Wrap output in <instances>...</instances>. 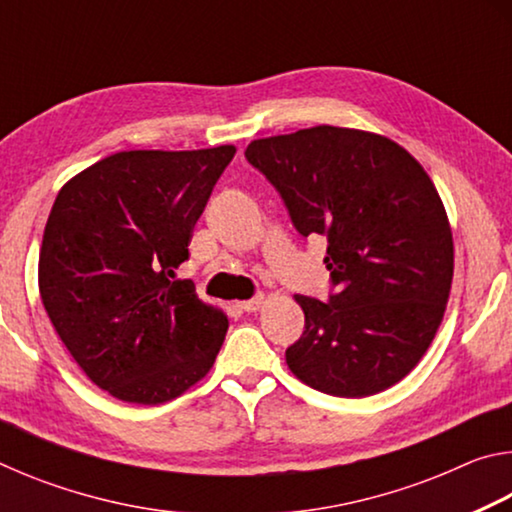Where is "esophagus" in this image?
Here are the masks:
<instances>
[{
	"instance_id": "obj_1",
	"label": "esophagus",
	"mask_w": 512,
	"mask_h": 512,
	"mask_svg": "<svg viewBox=\"0 0 512 512\" xmlns=\"http://www.w3.org/2000/svg\"><path fill=\"white\" fill-rule=\"evenodd\" d=\"M262 305H264V296H262V293H259V296H255V298L239 302V309H244V311H248V314H250V311H257Z\"/></svg>"
}]
</instances>
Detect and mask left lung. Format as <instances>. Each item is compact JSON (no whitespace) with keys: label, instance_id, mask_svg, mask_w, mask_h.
<instances>
[{"label":"left lung","instance_id":"1","mask_svg":"<svg viewBox=\"0 0 512 512\" xmlns=\"http://www.w3.org/2000/svg\"><path fill=\"white\" fill-rule=\"evenodd\" d=\"M300 237L327 239V300L296 296L305 329L293 375L320 393L366 397L409 375L438 332L454 244L443 201L400 144L316 126L248 144Z\"/></svg>","mask_w":512,"mask_h":512}]
</instances>
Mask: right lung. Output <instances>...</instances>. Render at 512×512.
<instances>
[{"mask_svg":"<svg viewBox=\"0 0 512 512\" xmlns=\"http://www.w3.org/2000/svg\"><path fill=\"white\" fill-rule=\"evenodd\" d=\"M235 146L121 151L56 196L40 250L51 325L94 384L117 400L162 404L207 375L228 318L173 282Z\"/></svg>","mask_w":512,"mask_h":512,"instance_id":"right-lung-1","label":"right lung"}]
</instances>
